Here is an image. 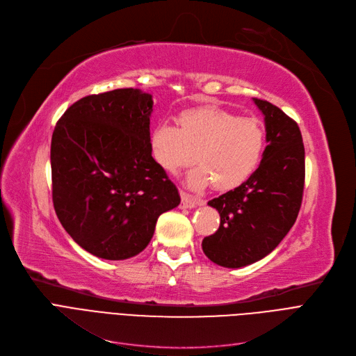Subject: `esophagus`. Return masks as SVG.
Segmentation results:
<instances>
[{
	"instance_id": "34e87169",
	"label": "esophagus",
	"mask_w": 356,
	"mask_h": 356,
	"mask_svg": "<svg viewBox=\"0 0 356 356\" xmlns=\"http://www.w3.org/2000/svg\"><path fill=\"white\" fill-rule=\"evenodd\" d=\"M200 204H201V201L181 191V208H185V210H191V208H195Z\"/></svg>"
}]
</instances>
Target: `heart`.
<instances>
[{
    "instance_id": "obj_1",
    "label": "heart",
    "mask_w": 356,
    "mask_h": 356,
    "mask_svg": "<svg viewBox=\"0 0 356 356\" xmlns=\"http://www.w3.org/2000/svg\"><path fill=\"white\" fill-rule=\"evenodd\" d=\"M177 123L178 128L158 124L151 149L159 168L168 174L195 159L200 166L186 178L191 188L202 190L213 184L217 191L234 190L259 168L266 146L259 120L218 106H200L181 112Z\"/></svg>"
}]
</instances>
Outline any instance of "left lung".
I'll list each match as a JSON object with an SVG mask.
<instances>
[{"label": "left lung", "instance_id": "8db88e82", "mask_svg": "<svg viewBox=\"0 0 356 356\" xmlns=\"http://www.w3.org/2000/svg\"><path fill=\"white\" fill-rule=\"evenodd\" d=\"M253 102L264 116L267 142L259 168L240 186L208 201L221 220L216 234L202 240V252L228 268L273 252L293 227L303 195L305 146L298 123L270 102Z\"/></svg>", "mask_w": 356, "mask_h": 356}]
</instances>
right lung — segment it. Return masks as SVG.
I'll return each instance as SVG.
<instances>
[{"mask_svg":"<svg viewBox=\"0 0 356 356\" xmlns=\"http://www.w3.org/2000/svg\"><path fill=\"white\" fill-rule=\"evenodd\" d=\"M152 95L116 89L86 96L65 112L51 138L56 214L67 234L104 260L146 248L158 217L181 202L152 158Z\"/></svg>","mask_w":356,"mask_h":356,"instance_id":"obj_1","label":"right lung"}]
</instances>
